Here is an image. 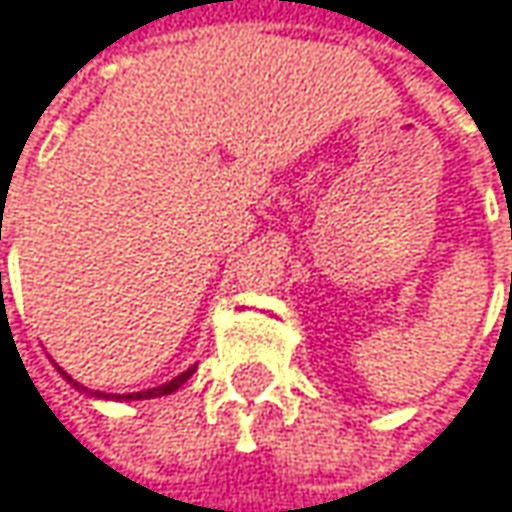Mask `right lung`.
Listing matches in <instances>:
<instances>
[{"instance_id": "obj_1", "label": "right lung", "mask_w": 512, "mask_h": 512, "mask_svg": "<svg viewBox=\"0 0 512 512\" xmlns=\"http://www.w3.org/2000/svg\"><path fill=\"white\" fill-rule=\"evenodd\" d=\"M58 372H61V375H64V378L70 381V384H72V387H75V390H81V393H87V387H81L78 381H72V378H70V375H67V372H64V369H58ZM193 372H196V369L190 366V369H187V372H181L178 378H172V381H166V384H161V387H155V390H143V393H128V395L90 393V395H96V398H117V401H119V398H125V401H143V398H161V395H172V393H175V390H178V387H181V384H184V381H187L190 375H193Z\"/></svg>"}]
</instances>
